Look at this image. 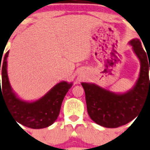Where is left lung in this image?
<instances>
[{"mask_svg": "<svg viewBox=\"0 0 150 150\" xmlns=\"http://www.w3.org/2000/svg\"><path fill=\"white\" fill-rule=\"evenodd\" d=\"M129 45L140 63L139 76L131 89L125 92H114L95 83L81 82L91 119L104 127L125 125L141 111L146 100H150V62L147 52L139 39L131 40Z\"/></svg>", "mask_w": 150, "mask_h": 150, "instance_id": "1", "label": "left lung"}]
</instances>
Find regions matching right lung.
<instances>
[{"label":"right lung","mask_w":150,"mask_h":150,"mask_svg":"<svg viewBox=\"0 0 150 150\" xmlns=\"http://www.w3.org/2000/svg\"><path fill=\"white\" fill-rule=\"evenodd\" d=\"M8 54L9 52H7L0 62L2 79V91L0 83V101L1 98L4 100L13 119L19 124L32 129L50 127L59 117L62 103L65 94L72 86V82L60 81L37 100L30 101L23 100L13 90L9 81L7 75Z\"/></svg>","instance_id":"obj_1"}]
</instances>
